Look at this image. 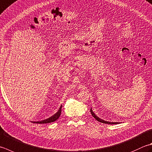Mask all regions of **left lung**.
Instances as JSON below:
<instances>
[{"label": "left lung", "instance_id": "8db88e82", "mask_svg": "<svg viewBox=\"0 0 152 152\" xmlns=\"http://www.w3.org/2000/svg\"><path fill=\"white\" fill-rule=\"evenodd\" d=\"M90 112H91V115L93 116V117L96 118V119L97 121H99V122H100V123H105V124H118V123H111V122H107V121H103V120H102V119H101V118H99V117H97V116H96V115L94 114V113L92 111V110H91V109H90Z\"/></svg>", "mask_w": 152, "mask_h": 152}]
</instances>
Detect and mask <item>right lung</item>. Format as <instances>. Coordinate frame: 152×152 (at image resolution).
Segmentation results:
<instances>
[{"instance_id":"add662e5","label":"right lung","mask_w":152,"mask_h":152,"mask_svg":"<svg viewBox=\"0 0 152 152\" xmlns=\"http://www.w3.org/2000/svg\"><path fill=\"white\" fill-rule=\"evenodd\" d=\"M61 109H62V106H61L60 109L58 111V112L56 113V114H55L52 117H50V118H47V119L45 120H43L41 121H38V122H33L34 123H37V124H45V123H53V122H55V121H56L60 117V115L61 114Z\"/></svg>"}]
</instances>
